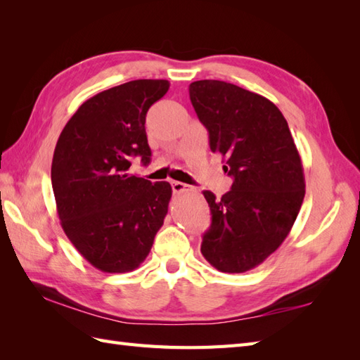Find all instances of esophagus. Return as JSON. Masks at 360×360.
<instances>
[{
  "mask_svg": "<svg viewBox=\"0 0 360 360\" xmlns=\"http://www.w3.org/2000/svg\"><path fill=\"white\" fill-rule=\"evenodd\" d=\"M172 188L174 193H182V192H188V190H192L187 184H184V182H179V181H173Z\"/></svg>",
  "mask_w": 360,
  "mask_h": 360,
  "instance_id": "1",
  "label": "esophagus"
}]
</instances>
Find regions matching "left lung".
I'll use <instances>...</instances> for the list:
<instances>
[{
    "instance_id": "8db88e82",
    "label": "left lung",
    "mask_w": 360,
    "mask_h": 360,
    "mask_svg": "<svg viewBox=\"0 0 360 360\" xmlns=\"http://www.w3.org/2000/svg\"><path fill=\"white\" fill-rule=\"evenodd\" d=\"M213 153L233 178L217 200L209 190L212 224L201 252L221 272L254 269L285 241L304 198L302 159L281 111L266 97L221 80L188 86Z\"/></svg>"
}]
</instances>
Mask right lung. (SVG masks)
I'll list each match as a JSON object with an SVG mask.
<instances>
[{
	"instance_id": "right-lung-1",
	"label": "right lung",
	"mask_w": 360,
	"mask_h": 360,
	"mask_svg": "<svg viewBox=\"0 0 360 360\" xmlns=\"http://www.w3.org/2000/svg\"><path fill=\"white\" fill-rule=\"evenodd\" d=\"M167 80H133L91 97L68 120L53 151L51 181L58 218L83 258L110 274L136 269L168 210L172 186L129 174L133 158L150 164V106Z\"/></svg>"
}]
</instances>
